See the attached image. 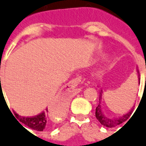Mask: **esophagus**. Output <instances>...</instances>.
<instances>
[{
    "mask_svg": "<svg viewBox=\"0 0 146 146\" xmlns=\"http://www.w3.org/2000/svg\"><path fill=\"white\" fill-rule=\"evenodd\" d=\"M80 81H81V78H80V77H76L75 79L72 80L68 84V86L70 87V88H75V87H76V86L79 84Z\"/></svg>",
    "mask_w": 146,
    "mask_h": 146,
    "instance_id": "34e87169",
    "label": "esophagus"
}]
</instances>
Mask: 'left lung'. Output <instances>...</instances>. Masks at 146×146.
<instances>
[{"label": "left lung", "instance_id": "left-lung-1", "mask_svg": "<svg viewBox=\"0 0 146 146\" xmlns=\"http://www.w3.org/2000/svg\"><path fill=\"white\" fill-rule=\"evenodd\" d=\"M138 80L139 79V72H138ZM140 83V81H139ZM102 91L101 90V92L99 94V104L96 107V110H95V116L98 119L99 123H101L102 125H103L104 127H114L116 126L119 125L122 123L125 122L127 119H128L129 117L131 116L132 113V109L131 110H130V112H128L127 113L124 114L123 116H120V117H113V118H109L107 116H106V115H104V113L102 110L101 105H100V102H101L102 99Z\"/></svg>", "mask_w": 146, "mask_h": 146}]
</instances>
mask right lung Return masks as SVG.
<instances>
[{
  "instance_id": "add662e5",
  "label": "right lung",
  "mask_w": 146,
  "mask_h": 146,
  "mask_svg": "<svg viewBox=\"0 0 146 146\" xmlns=\"http://www.w3.org/2000/svg\"><path fill=\"white\" fill-rule=\"evenodd\" d=\"M48 113V109H46ZM15 115L17 119L30 128L37 131H43L47 127V118L45 112H42L39 115L32 117H27V116H21L19 114L14 112Z\"/></svg>"
}]
</instances>
